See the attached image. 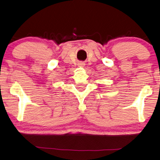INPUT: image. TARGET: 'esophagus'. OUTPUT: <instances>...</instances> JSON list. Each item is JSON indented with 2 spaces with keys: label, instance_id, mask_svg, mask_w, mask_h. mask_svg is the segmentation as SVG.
Returning <instances> with one entry per match:
<instances>
[{
  "label": "esophagus",
  "instance_id": "34e87169",
  "mask_svg": "<svg viewBox=\"0 0 160 160\" xmlns=\"http://www.w3.org/2000/svg\"><path fill=\"white\" fill-rule=\"evenodd\" d=\"M81 67H83V66H84V64H80V65Z\"/></svg>",
  "mask_w": 160,
  "mask_h": 160
}]
</instances>
